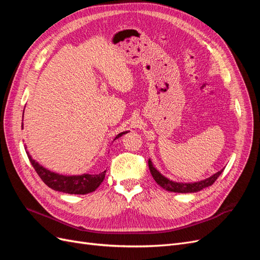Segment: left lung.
<instances>
[{
  "label": "left lung",
  "mask_w": 260,
  "mask_h": 260,
  "mask_svg": "<svg viewBox=\"0 0 260 260\" xmlns=\"http://www.w3.org/2000/svg\"><path fill=\"white\" fill-rule=\"evenodd\" d=\"M148 167H149V171H151V174H152L154 180L157 182V184H159L162 188H165V190L170 191V192H176V193L199 192V191L203 190V188L214 184L215 181L219 178V176L221 175V172L223 171V169L220 170L214 176H211L205 180H202V181H200V182L179 183V182H175V181H171V180L167 179L166 177H164L158 170H156V168L153 166L151 160H148Z\"/></svg>",
  "instance_id": "1"
}]
</instances>
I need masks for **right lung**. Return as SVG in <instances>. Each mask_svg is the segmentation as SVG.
<instances>
[{
  "label": "right lung",
  "mask_w": 260,
  "mask_h": 260,
  "mask_svg": "<svg viewBox=\"0 0 260 260\" xmlns=\"http://www.w3.org/2000/svg\"><path fill=\"white\" fill-rule=\"evenodd\" d=\"M22 127V124H21ZM127 132H121L118 135L115 139H118L122 135ZM28 155V158L32 165V167L37 171L39 177L41 178L43 182L48 185L49 187L53 188L54 191H58L62 193L68 194H88L91 192H94L100 186V184L103 182L105 178L106 170L98 172V174L92 175H81V176H62L55 174L48 169L43 168L40 166L35 159L31 158L28 152H26Z\"/></svg>",
  "instance_id": "add662e5"
}]
</instances>
